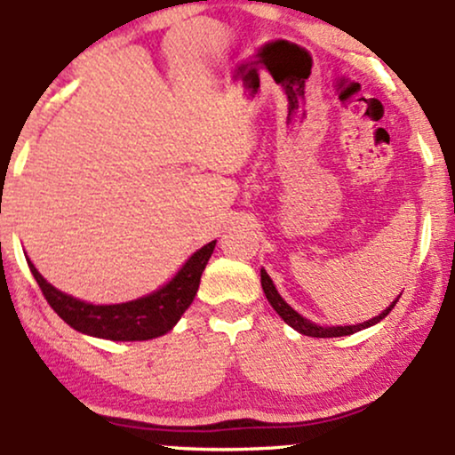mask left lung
<instances>
[{"instance_id":"left-lung-1","label":"left lung","mask_w":455,"mask_h":455,"mask_svg":"<svg viewBox=\"0 0 455 455\" xmlns=\"http://www.w3.org/2000/svg\"><path fill=\"white\" fill-rule=\"evenodd\" d=\"M260 284H263V293H265V297H267V301L271 304V307H274V310L278 312V315H280L282 318H284L286 325H291L293 329H297V331H299V333H304V336H312V338H338V336H351V333L359 331V329H365V327L374 325V323L383 321V318L387 316L389 312H391V307H394L395 304H398V299H395L394 304H391V306L387 307V310L383 312V315H379V316L370 318V321H365V323H359V325H344V327H318V325H315V323L306 321V318L301 316V315H297V312L293 310V307H291L289 304H286L284 299H282V297L278 295V291H275L274 282H271V278H269L267 271H265V269H260Z\"/></svg>"}]
</instances>
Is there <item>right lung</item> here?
I'll use <instances>...</instances> for the list:
<instances>
[{
	"label": "right lung",
	"mask_w": 455,
	"mask_h": 455,
	"mask_svg": "<svg viewBox=\"0 0 455 455\" xmlns=\"http://www.w3.org/2000/svg\"><path fill=\"white\" fill-rule=\"evenodd\" d=\"M213 248H216V242H210L196 250L184 267L177 271L175 278L156 293L113 306H93L61 293L38 274L31 260H28V265L44 299L57 312V316L64 318L72 329L87 333V336L107 338V340H151V338L164 336L166 331H171L188 310V306L195 301L198 282H201L203 269H205Z\"/></svg>",
	"instance_id": "1"
}]
</instances>
